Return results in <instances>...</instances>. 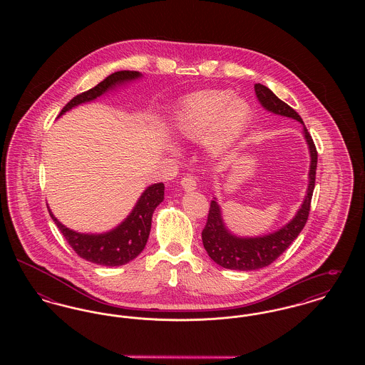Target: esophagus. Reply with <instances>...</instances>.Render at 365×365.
<instances>
[{"label": "esophagus", "instance_id": "1", "mask_svg": "<svg viewBox=\"0 0 365 365\" xmlns=\"http://www.w3.org/2000/svg\"><path fill=\"white\" fill-rule=\"evenodd\" d=\"M180 185L186 191H192L197 187V180H195V176L192 175H185L180 180Z\"/></svg>", "mask_w": 365, "mask_h": 365}]
</instances>
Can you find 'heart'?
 I'll return each instance as SVG.
<instances>
[{
	"label": "heart",
	"mask_w": 365,
	"mask_h": 365,
	"mask_svg": "<svg viewBox=\"0 0 365 365\" xmlns=\"http://www.w3.org/2000/svg\"><path fill=\"white\" fill-rule=\"evenodd\" d=\"M252 108L231 90H201L187 96L176 110L175 135L197 142L207 137L210 152L226 153L242 137Z\"/></svg>",
	"instance_id": "obj_1"
}]
</instances>
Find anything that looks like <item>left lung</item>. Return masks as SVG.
Returning a JSON list of instances; mask_svg holds the SVG:
<instances>
[{
    "label": "left lung",
    "instance_id": "8db88e82",
    "mask_svg": "<svg viewBox=\"0 0 365 365\" xmlns=\"http://www.w3.org/2000/svg\"><path fill=\"white\" fill-rule=\"evenodd\" d=\"M255 91L260 104L267 110L286 116V118H292L297 122L304 124L301 116L295 112L294 109L290 105L283 103L268 87L261 83H256ZM304 137L308 142L309 152H311L309 186L307 190L305 200L301 208L298 209L294 219L286 226L282 227L279 231L265 237H257V238H238L232 235L225 226L217 202L210 201L208 220L202 230V243L209 257L216 264L228 269H240V271L259 269L277 260L299 235V232L307 225V220L309 216L314 179H316V167H317V150L307 127H304Z\"/></svg>",
    "mask_w": 365,
    "mask_h": 365
}]
</instances>
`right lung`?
Returning <instances> with one entry per match:
<instances>
[{
  "instance_id": "1",
  "label": "right lung",
  "mask_w": 365,
  "mask_h": 365,
  "mask_svg": "<svg viewBox=\"0 0 365 365\" xmlns=\"http://www.w3.org/2000/svg\"><path fill=\"white\" fill-rule=\"evenodd\" d=\"M140 73L137 71H118L108 78H105L103 82H100L97 86L87 90L85 93H81L75 96L68 104L66 105L60 115L70 110L71 108L76 105L88 103L100 96H103L106 90L110 87L116 86L125 81L137 79ZM164 200V185L156 183L149 186L135 205L134 210L130 213V216L123 222L120 226L115 230L98 234V235H88V234H79L70 228L63 226L51 212L53 222L57 225L67 242L75 250V253L85 259V260L106 265V267H119L124 265L128 261L134 260L139 253L143 250L145 245L148 242L150 226H152V216L157 205Z\"/></svg>"
}]
</instances>
